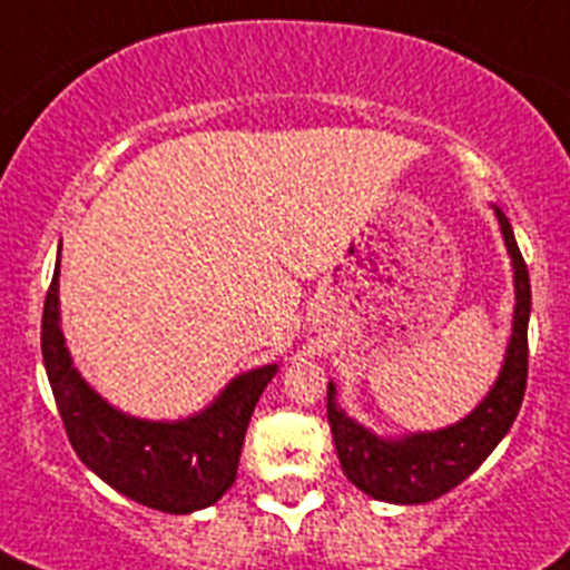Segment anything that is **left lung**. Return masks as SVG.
<instances>
[{
	"mask_svg": "<svg viewBox=\"0 0 570 570\" xmlns=\"http://www.w3.org/2000/svg\"><path fill=\"white\" fill-rule=\"evenodd\" d=\"M509 258L514 267V321L507 357L492 391L481 405L461 422L433 433H411L405 439H382L360 422L345 416L334 402L337 387L328 382L326 413L332 439L345 478L365 494L385 503H428L459 487L487 461L494 446L518 419L529 376V315L531 284L529 269L514 242L507 213L494 207Z\"/></svg>",
	"mask_w": 570,
	"mask_h": 570,
	"instance_id": "1",
	"label": "left lung"
}]
</instances>
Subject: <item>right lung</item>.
Returning <instances> with one entry per match:
<instances>
[{"label": "right lung", "mask_w": 570, "mask_h": 570, "mask_svg": "<svg viewBox=\"0 0 570 570\" xmlns=\"http://www.w3.org/2000/svg\"><path fill=\"white\" fill-rule=\"evenodd\" d=\"M58 275L56 264L41 317V354L78 459L111 489L157 512L190 514L213 507L236 481L249 416L278 365L238 374L196 416L179 422L129 416L95 393L72 365L58 323Z\"/></svg>", "instance_id": "add662e5"}]
</instances>
